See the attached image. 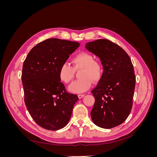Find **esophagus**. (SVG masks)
Returning a JSON list of instances; mask_svg holds the SVG:
<instances>
[{"label":"esophagus","instance_id":"1","mask_svg":"<svg viewBox=\"0 0 157 157\" xmlns=\"http://www.w3.org/2000/svg\"><path fill=\"white\" fill-rule=\"evenodd\" d=\"M84 96H85L84 94H78V97L79 99H81V98H82L83 97H84Z\"/></svg>","mask_w":157,"mask_h":157}]
</instances>
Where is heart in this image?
Returning <instances> with one entry per match:
<instances>
[{
    "instance_id": "1",
    "label": "heart",
    "mask_w": 157,
    "mask_h": 157,
    "mask_svg": "<svg viewBox=\"0 0 157 157\" xmlns=\"http://www.w3.org/2000/svg\"><path fill=\"white\" fill-rule=\"evenodd\" d=\"M73 67L63 63L59 69V78L65 84L73 80L75 71L81 69L79 78H81L73 82L68 87V90L74 94H81L86 92L92 86V80L96 82L100 78L101 66L98 61L94 60V56L87 52H80L73 57L71 60Z\"/></svg>"
}]
</instances>
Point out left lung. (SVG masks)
<instances>
[{
    "instance_id": "1",
    "label": "left lung",
    "mask_w": 157,
    "mask_h": 157,
    "mask_svg": "<svg viewBox=\"0 0 157 157\" xmlns=\"http://www.w3.org/2000/svg\"><path fill=\"white\" fill-rule=\"evenodd\" d=\"M85 48L100 59L103 73L92 93L95 98L90 113L96 126L109 129L124 122L132 107L136 77L129 56L107 39L89 42Z\"/></svg>"
}]
</instances>
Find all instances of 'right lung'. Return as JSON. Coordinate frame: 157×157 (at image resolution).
Listing matches in <instances>:
<instances>
[{
    "instance_id": "right-lung-1",
    "label": "right lung",
    "mask_w": 157,
    "mask_h": 157,
    "mask_svg": "<svg viewBox=\"0 0 157 157\" xmlns=\"http://www.w3.org/2000/svg\"><path fill=\"white\" fill-rule=\"evenodd\" d=\"M80 44L49 39L36 44L27 56L21 80L28 111L36 124L49 130L67 124L77 95L67 92L59 78L60 66Z\"/></svg>"
}]
</instances>
